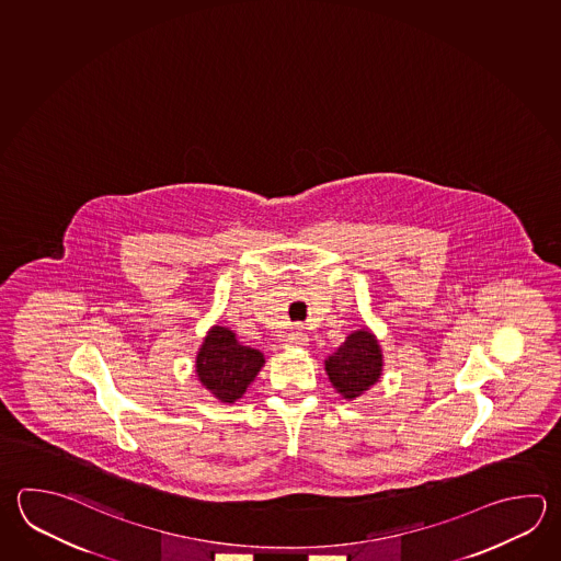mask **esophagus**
Returning a JSON list of instances; mask_svg holds the SVG:
<instances>
[{
  "instance_id": "obj_1",
  "label": "esophagus",
  "mask_w": 561,
  "mask_h": 561,
  "mask_svg": "<svg viewBox=\"0 0 561 561\" xmlns=\"http://www.w3.org/2000/svg\"><path fill=\"white\" fill-rule=\"evenodd\" d=\"M308 334L302 329H293L285 339V348H302L307 346Z\"/></svg>"
}]
</instances>
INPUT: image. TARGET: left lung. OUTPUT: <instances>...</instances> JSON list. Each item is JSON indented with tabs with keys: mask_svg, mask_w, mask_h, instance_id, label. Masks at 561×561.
<instances>
[{
	"mask_svg": "<svg viewBox=\"0 0 561 561\" xmlns=\"http://www.w3.org/2000/svg\"><path fill=\"white\" fill-rule=\"evenodd\" d=\"M382 351L368 329L354 330L334 354L324 360V370L336 392L356 400L382 376Z\"/></svg>",
	"mask_w": 561,
	"mask_h": 561,
	"instance_id": "left-lung-1",
	"label": "left lung"
}]
</instances>
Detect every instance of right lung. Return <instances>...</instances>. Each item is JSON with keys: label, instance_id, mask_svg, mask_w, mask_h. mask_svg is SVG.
Here are the masks:
<instances>
[{"label": "right lung", "instance_id": "obj_1", "mask_svg": "<svg viewBox=\"0 0 561 561\" xmlns=\"http://www.w3.org/2000/svg\"><path fill=\"white\" fill-rule=\"evenodd\" d=\"M263 364V352L242 346L232 330L213 327L198 348L195 373L201 385L217 400L234 404L261 373Z\"/></svg>", "mask_w": 561, "mask_h": 561}]
</instances>
